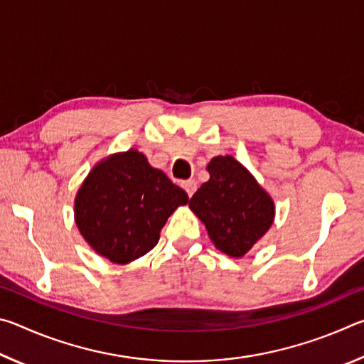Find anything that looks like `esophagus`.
I'll use <instances>...</instances> for the list:
<instances>
[{
    "label": "esophagus",
    "instance_id": "34e87169",
    "mask_svg": "<svg viewBox=\"0 0 364 364\" xmlns=\"http://www.w3.org/2000/svg\"><path fill=\"white\" fill-rule=\"evenodd\" d=\"M183 188H184V191H186V194L189 197H193V194L196 193V189H197V184H196L194 180H189V181L183 183Z\"/></svg>",
    "mask_w": 364,
    "mask_h": 364
}]
</instances>
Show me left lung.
<instances>
[{
    "mask_svg": "<svg viewBox=\"0 0 364 364\" xmlns=\"http://www.w3.org/2000/svg\"><path fill=\"white\" fill-rule=\"evenodd\" d=\"M207 171L210 180L191 197L189 208L205 225L215 247L239 258L273 225L274 202L231 156L213 157Z\"/></svg>",
    "mask_w": 364,
    "mask_h": 364,
    "instance_id": "left-lung-1",
    "label": "left lung"
}]
</instances>
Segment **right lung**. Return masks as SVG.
Masks as SVG:
<instances>
[{
    "mask_svg": "<svg viewBox=\"0 0 364 364\" xmlns=\"http://www.w3.org/2000/svg\"><path fill=\"white\" fill-rule=\"evenodd\" d=\"M189 200L136 149L96 164L75 196V223L96 254L127 264L156 247L171 213Z\"/></svg>",
    "mask_w": 364,
    "mask_h": 364,
    "instance_id": "1",
    "label": "right lung"
}]
</instances>
